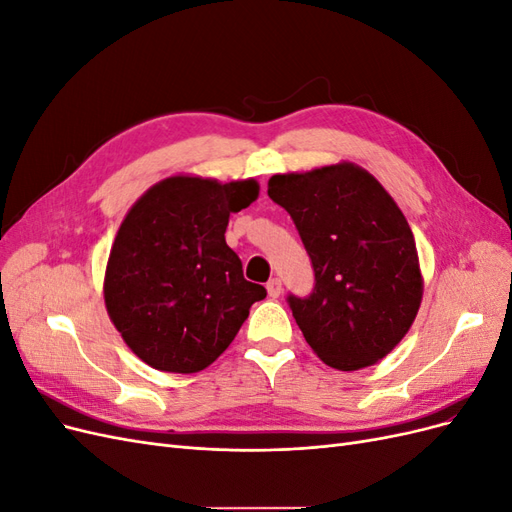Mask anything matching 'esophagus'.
<instances>
[{
    "instance_id": "esophagus-1",
    "label": "esophagus",
    "mask_w": 512,
    "mask_h": 512,
    "mask_svg": "<svg viewBox=\"0 0 512 512\" xmlns=\"http://www.w3.org/2000/svg\"><path fill=\"white\" fill-rule=\"evenodd\" d=\"M267 292H269L271 299L280 297V294H282V280H280V277H273V280L267 282Z\"/></svg>"
}]
</instances>
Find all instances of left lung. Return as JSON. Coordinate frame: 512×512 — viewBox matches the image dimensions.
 <instances>
[{
  "label": "left lung",
  "instance_id": "left-lung-1",
  "mask_svg": "<svg viewBox=\"0 0 512 512\" xmlns=\"http://www.w3.org/2000/svg\"><path fill=\"white\" fill-rule=\"evenodd\" d=\"M267 194L290 213L312 260V292L288 294L305 342L335 369L374 365L408 333L423 297L404 213L350 162L273 175Z\"/></svg>",
  "mask_w": 512,
  "mask_h": 512
}]
</instances>
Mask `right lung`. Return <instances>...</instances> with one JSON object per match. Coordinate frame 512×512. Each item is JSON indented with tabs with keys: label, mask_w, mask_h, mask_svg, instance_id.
I'll return each mask as SVG.
<instances>
[{
	"label": "right lung",
	"mask_w": 512,
	"mask_h": 512,
	"mask_svg": "<svg viewBox=\"0 0 512 512\" xmlns=\"http://www.w3.org/2000/svg\"><path fill=\"white\" fill-rule=\"evenodd\" d=\"M256 198L254 179L168 177L136 200L108 256L104 301L138 359L175 374L205 369L267 297L224 239L230 213Z\"/></svg>",
	"instance_id": "obj_1"
}]
</instances>
